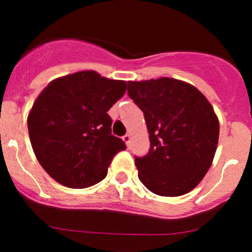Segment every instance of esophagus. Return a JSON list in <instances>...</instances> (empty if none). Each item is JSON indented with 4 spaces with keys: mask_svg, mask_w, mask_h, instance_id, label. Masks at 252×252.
<instances>
[{
    "mask_svg": "<svg viewBox=\"0 0 252 252\" xmlns=\"http://www.w3.org/2000/svg\"><path fill=\"white\" fill-rule=\"evenodd\" d=\"M123 140L126 141V146L130 147V140H131V138H130V135H129V134H126V135L123 136Z\"/></svg>",
    "mask_w": 252,
    "mask_h": 252,
    "instance_id": "34e87169",
    "label": "esophagus"
}]
</instances>
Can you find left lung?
<instances>
[{
	"mask_svg": "<svg viewBox=\"0 0 252 252\" xmlns=\"http://www.w3.org/2000/svg\"><path fill=\"white\" fill-rule=\"evenodd\" d=\"M128 95L144 112L149 154L135 156L140 182L159 196L194 189L215 157L220 123L195 86L172 78L128 81Z\"/></svg>",
	"mask_w": 252,
	"mask_h": 252,
	"instance_id": "8db88e82",
	"label": "left lung"
}]
</instances>
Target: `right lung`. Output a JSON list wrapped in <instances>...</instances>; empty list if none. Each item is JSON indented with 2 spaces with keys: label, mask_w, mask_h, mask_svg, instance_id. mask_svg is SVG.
Returning <instances> with one entry per match:
<instances>
[{
  "label": "right lung",
  "mask_w": 252,
  "mask_h": 252,
  "mask_svg": "<svg viewBox=\"0 0 252 252\" xmlns=\"http://www.w3.org/2000/svg\"><path fill=\"white\" fill-rule=\"evenodd\" d=\"M126 90V81L94 70L55 79L42 90L28 130L37 161L56 182L84 189L105 179L114 155L126 149L107 113Z\"/></svg>",
  "instance_id": "add662e5"
}]
</instances>
